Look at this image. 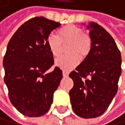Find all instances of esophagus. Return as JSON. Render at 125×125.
Segmentation results:
<instances>
[{"label": "esophagus", "instance_id": "1", "mask_svg": "<svg viewBox=\"0 0 125 125\" xmlns=\"http://www.w3.org/2000/svg\"><path fill=\"white\" fill-rule=\"evenodd\" d=\"M63 77H64V78H67V77H68V72L63 71Z\"/></svg>", "mask_w": 125, "mask_h": 125}]
</instances>
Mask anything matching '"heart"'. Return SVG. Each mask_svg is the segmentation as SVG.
I'll use <instances>...</instances> for the list:
<instances>
[{
	"label": "heart",
	"instance_id": "obj_1",
	"mask_svg": "<svg viewBox=\"0 0 125 125\" xmlns=\"http://www.w3.org/2000/svg\"><path fill=\"white\" fill-rule=\"evenodd\" d=\"M47 44L51 53L54 57H58L66 48L67 55L61 56L55 60L56 66L60 68L69 71L78 64L80 60L86 58L90 53L91 41L90 37L84 33L81 27L69 24L61 28L57 35L50 34L47 36Z\"/></svg>",
	"mask_w": 125,
	"mask_h": 125
}]
</instances>
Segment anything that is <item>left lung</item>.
Segmentation results:
<instances>
[{
	"label": "left lung",
	"mask_w": 125,
	"mask_h": 125,
	"mask_svg": "<svg viewBox=\"0 0 125 125\" xmlns=\"http://www.w3.org/2000/svg\"><path fill=\"white\" fill-rule=\"evenodd\" d=\"M91 47L89 54L71 71L74 86L69 92L74 113L93 118L104 113L118 91L121 56L110 34L95 22H89Z\"/></svg>",
	"instance_id": "1"
}]
</instances>
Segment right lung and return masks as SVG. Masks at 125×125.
<instances>
[{"instance_id": "1", "label": "right lung", "mask_w": 125, "mask_h": 125, "mask_svg": "<svg viewBox=\"0 0 125 125\" xmlns=\"http://www.w3.org/2000/svg\"><path fill=\"white\" fill-rule=\"evenodd\" d=\"M60 26L44 17H34L17 30L7 44L4 82L11 104L25 116L40 117L49 111L63 77L58 67L46 73L54 64L47 38Z\"/></svg>"}]
</instances>
